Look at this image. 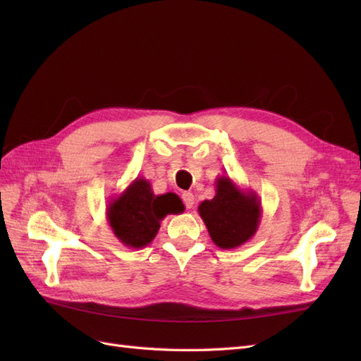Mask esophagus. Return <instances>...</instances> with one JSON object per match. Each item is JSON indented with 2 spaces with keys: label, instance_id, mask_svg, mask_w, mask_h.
<instances>
[{
  "label": "esophagus",
  "instance_id": "1",
  "mask_svg": "<svg viewBox=\"0 0 361 361\" xmlns=\"http://www.w3.org/2000/svg\"><path fill=\"white\" fill-rule=\"evenodd\" d=\"M182 200H183L185 206L188 207V209H192V206L195 203V199H194V194L192 192H190V191L182 192Z\"/></svg>",
  "mask_w": 361,
  "mask_h": 361
}]
</instances>
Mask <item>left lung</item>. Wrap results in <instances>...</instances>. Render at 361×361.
Listing matches in <instances>:
<instances>
[{
  "mask_svg": "<svg viewBox=\"0 0 361 361\" xmlns=\"http://www.w3.org/2000/svg\"><path fill=\"white\" fill-rule=\"evenodd\" d=\"M215 195L199 204V214L216 247L232 250L255 236L262 216V203L255 191L239 188L228 178L215 180Z\"/></svg>",
  "mask_w": 361,
  "mask_h": 361,
  "instance_id": "8db88e82",
  "label": "left lung"
}]
</instances>
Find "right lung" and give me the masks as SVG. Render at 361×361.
<instances>
[{"label": "right lung", "instance_id": "right-lung-1", "mask_svg": "<svg viewBox=\"0 0 361 361\" xmlns=\"http://www.w3.org/2000/svg\"><path fill=\"white\" fill-rule=\"evenodd\" d=\"M183 211L185 206L178 194L155 195L147 179L137 178L108 203L106 220L125 247L143 248L154 241L164 218Z\"/></svg>", "mask_w": 361, "mask_h": 361}]
</instances>
